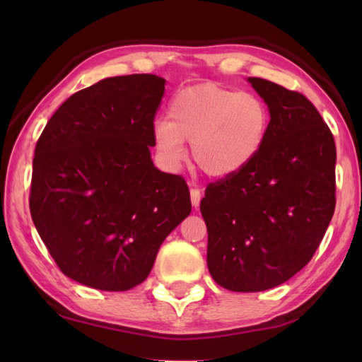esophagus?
I'll use <instances>...</instances> for the list:
<instances>
[{
	"label": "esophagus",
	"mask_w": 362,
	"mask_h": 362,
	"mask_svg": "<svg viewBox=\"0 0 362 362\" xmlns=\"http://www.w3.org/2000/svg\"><path fill=\"white\" fill-rule=\"evenodd\" d=\"M189 198H192V204L193 207H198L201 203V192L198 188H192L189 189Z\"/></svg>",
	"instance_id": "esophagus-1"
}]
</instances>
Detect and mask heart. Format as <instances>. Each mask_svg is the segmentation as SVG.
Segmentation results:
<instances>
[{"instance_id": "1", "label": "heart", "mask_w": 362, "mask_h": 362, "mask_svg": "<svg viewBox=\"0 0 362 362\" xmlns=\"http://www.w3.org/2000/svg\"><path fill=\"white\" fill-rule=\"evenodd\" d=\"M169 119L153 126L156 148L170 163L182 161L183 140L192 142L193 164L212 179L246 169L265 144L269 110L259 95L217 83L188 86L169 105Z\"/></svg>"}]
</instances>
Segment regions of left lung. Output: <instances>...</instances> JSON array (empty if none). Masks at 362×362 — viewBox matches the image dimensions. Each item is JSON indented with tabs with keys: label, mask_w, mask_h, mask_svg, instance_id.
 Returning a JSON list of instances; mask_svg holds the SVG:
<instances>
[{
	"label": "left lung",
	"mask_w": 362,
	"mask_h": 362,
	"mask_svg": "<svg viewBox=\"0 0 362 362\" xmlns=\"http://www.w3.org/2000/svg\"><path fill=\"white\" fill-rule=\"evenodd\" d=\"M247 81L269 110L262 150L246 169L206 188L207 268L218 286L260 292L286 283L315 255L335 209V142L303 94Z\"/></svg>",
	"instance_id": "8db88e82"
}]
</instances>
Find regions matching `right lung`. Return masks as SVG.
I'll return each mask as SVG.
<instances>
[{
    "mask_svg": "<svg viewBox=\"0 0 362 362\" xmlns=\"http://www.w3.org/2000/svg\"><path fill=\"white\" fill-rule=\"evenodd\" d=\"M164 79H102L59 107L36 142L30 214L65 276L99 291L144 283L192 212L183 177L153 166Z\"/></svg>",
    "mask_w": 362,
    "mask_h": 362,
    "instance_id": "obj_1",
    "label": "right lung"
}]
</instances>
